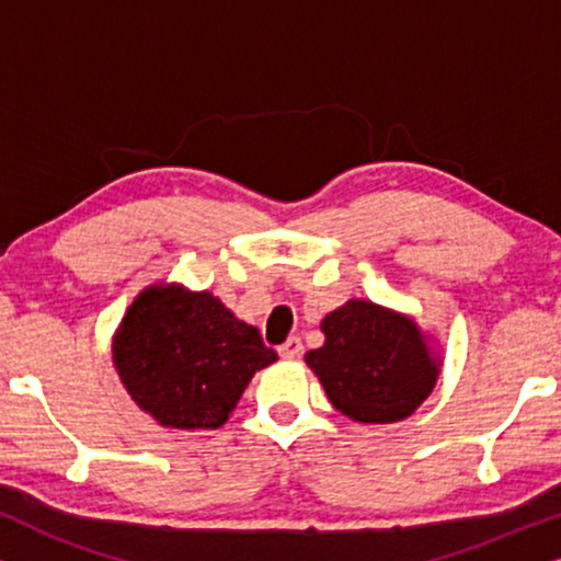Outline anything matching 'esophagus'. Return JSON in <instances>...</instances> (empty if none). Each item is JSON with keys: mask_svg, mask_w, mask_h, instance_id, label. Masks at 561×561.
I'll return each instance as SVG.
<instances>
[{"mask_svg": "<svg viewBox=\"0 0 561 561\" xmlns=\"http://www.w3.org/2000/svg\"><path fill=\"white\" fill-rule=\"evenodd\" d=\"M301 352H304V342L298 340V336H288V340L278 347V355L283 359H296Z\"/></svg>", "mask_w": 561, "mask_h": 561, "instance_id": "obj_1", "label": "esophagus"}]
</instances>
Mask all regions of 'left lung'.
I'll list each match as a JSON object with an SVG mask.
<instances>
[{
    "mask_svg": "<svg viewBox=\"0 0 561 561\" xmlns=\"http://www.w3.org/2000/svg\"><path fill=\"white\" fill-rule=\"evenodd\" d=\"M324 347L306 363L336 411L363 424L411 416L432 393L439 367L411 319L370 301H347L321 321Z\"/></svg>",
    "mask_w": 561,
    "mask_h": 561,
    "instance_id": "left-lung-1",
    "label": "left lung"
}]
</instances>
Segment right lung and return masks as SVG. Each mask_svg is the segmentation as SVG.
Here are the masks:
<instances>
[{
  "instance_id": "obj_1",
  "label": "right lung",
  "mask_w": 561,
  "mask_h": 561,
  "mask_svg": "<svg viewBox=\"0 0 561 561\" xmlns=\"http://www.w3.org/2000/svg\"><path fill=\"white\" fill-rule=\"evenodd\" d=\"M112 352L133 401L168 428H219L252 375L278 359L209 290L181 286L142 290Z\"/></svg>"
}]
</instances>
